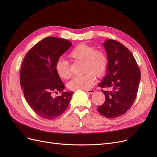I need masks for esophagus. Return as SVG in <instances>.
Listing matches in <instances>:
<instances>
[{"instance_id": "obj_1", "label": "esophagus", "mask_w": 157, "mask_h": 157, "mask_svg": "<svg viewBox=\"0 0 157 157\" xmlns=\"http://www.w3.org/2000/svg\"><path fill=\"white\" fill-rule=\"evenodd\" d=\"M86 92L88 93V94H92L95 92V90H86Z\"/></svg>"}]
</instances>
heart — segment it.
Returning <instances> with one entry per match:
<instances>
[{
	"mask_svg": "<svg viewBox=\"0 0 157 157\" xmlns=\"http://www.w3.org/2000/svg\"><path fill=\"white\" fill-rule=\"evenodd\" d=\"M69 56L76 60L84 62V75L74 77L69 82L71 90L91 89L95 84V75L101 77L105 74L109 65L107 54L102 50H96L94 46L86 44H80L71 51ZM56 70L61 78L67 79L71 76L69 63L63 59L58 60Z\"/></svg>",
	"mask_w": 157,
	"mask_h": 157,
	"instance_id": "obj_1",
	"label": "heart"
}]
</instances>
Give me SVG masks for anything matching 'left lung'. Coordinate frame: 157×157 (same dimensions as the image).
<instances>
[{
  "instance_id": "left-lung-1",
  "label": "left lung",
  "mask_w": 157,
  "mask_h": 157,
  "mask_svg": "<svg viewBox=\"0 0 157 157\" xmlns=\"http://www.w3.org/2000/svg\"><path fill=\"white\" fill-rule=\"evenodd\" d=\"M109 59L107 74L98 86L105 101L98 107L105 117L114 118L126 113L134 102L141 78L138 65L132 52L119 42L108 39L103 43Z\"/></svg>"
}]
</instances>
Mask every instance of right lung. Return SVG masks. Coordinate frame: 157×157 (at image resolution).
Returning a JSON list of instances; mask_svg holds the SVG:
<instances>
[{"label":"right lung","mask_w":157,"mask_h":157,"mask_svg":"<svg viewBox=\"0 0 157 157\" xmlns=\"http://www.w3.org/2000/svg\"><path fill=\"white\" fill-rule=\"evenodd\" d=\"M72 46L71 42L53 36L38 42L26 54L20 71V84L27 103L39 116L52 120L67 108L73 92L65 86L56 70L60 57ZM61 92L60 97L54 93Z\"/></svg>","instance_id":"obj_1"}]
</instances>
